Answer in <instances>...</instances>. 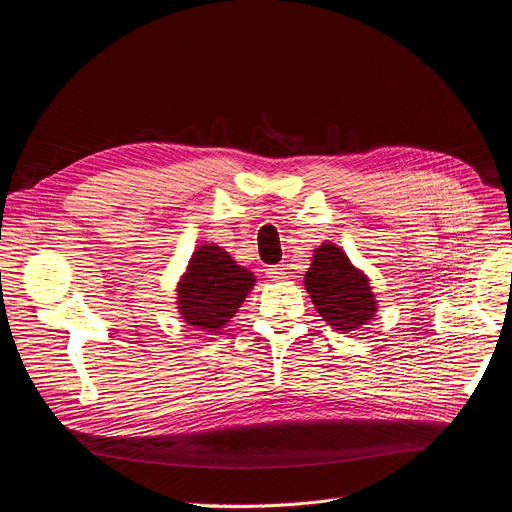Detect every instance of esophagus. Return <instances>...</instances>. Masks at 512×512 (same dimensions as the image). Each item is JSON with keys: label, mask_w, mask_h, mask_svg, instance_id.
<instances>
[{"label": "esophagus", "mask_w": 512, "mask_h": 512, "mask_svg": "<svg viewBox=\"0 0 512 512\" xmlns=\"http://www.w3.org/2000/svg\"><path fill=\"white\" fill-rule=\"evenodd\" d=\"M266 277H268L270 281L279 283V281H285V279H287V273H285V268H283L281 264H277V266H268V268H266Z\"/></svg>", "instance_id": "34e87169"}]
</instances>
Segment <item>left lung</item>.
Listing matches in <instances>:
<instances>
[{
    "mask_svg": "<svg viewBox=\"0 0 512 512\" xmlns=\"http://www.w3.org/2000/svg\"><path fill=\"white\" fill-rule=\"evenodd\" d=\"M304 283L322 320L337 330L362 328L376 314L368 277L335 244L328 242L314 250Z\"/></svg>",
    "mask_w": 512,
    "mask_h": 512,
    "instance_id": "left-lung-1",
    "label": "left lung"
}]
</instances>
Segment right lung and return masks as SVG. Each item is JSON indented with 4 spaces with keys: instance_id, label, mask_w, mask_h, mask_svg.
Listing matches in <instances>:
<instances>
[{
    "instance_id": "1",
    "label": "right lung",
    "mask_w": 512,
    "mask_h": 512,
    "mask_svg": "<svg viewBox=\"0 0 512 512\" xmlns=\"http://www.w3.org/2000/svg\"><path fill=\"white\" fill-rule=\"evenodd\" d=\"M254 273L239 266L223 248L200 246L177 285V310L200 330L223 328L254 287Z\"/></svg>"
}]
</instances>
